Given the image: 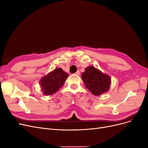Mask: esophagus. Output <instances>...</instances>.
Here are the masks:
<instances>
[{
  "label": "esophagus",
  "mask_w": 148,
  "mask_h": 148,
  "mask_svg": "<svg viewBox=\"0 0 148 148\" xmlns=\"http://www.w3.org/2000/svg\"><path fill=\"white\" fill-rule=\"evenodd\" d=\"M75 74H76V75H79V74H80V72H79V70H78V71H77V72H76V73H75Z\"/></svg>",
  "instance_id": "1"
}]
</instances>
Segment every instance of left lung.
<instances>
[{
  "label": "left lung",
  "mask_w": 148,
  "mask_h": 148,
  "mask_svg": "<svg viewBox=\"0 0 148 148\" xmlns=\"http://www.w3.org/2000/svg\"><path fill=\"white\" fill-rule=\"evenodd\" d=\"M85 86L93 95L100 96L109 91L111 78L108 75L103 73L95 66H88L82 73Z\"/></svg>",
  "instance_id": "1"
}]
</instances>
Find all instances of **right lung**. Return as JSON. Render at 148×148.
Returning <instances> with one entry per match:
<instances>
[{"label": "right lung", "instance_id": "obj_1", "mask_svg": "<svg viewBox=\"0 0 148 148\" xmlns=\"http://www.w3.org/2000/svg\"><path fill=\"white\" fill-rule=\"evenodd\" d=\"M68 77L69 74L61 68L56 69L44 76L39 82L44 95L49 96L56 92L63 86Z\"/></svg>", "mask_w": 148, "mask_h": 148}]
</instances>
